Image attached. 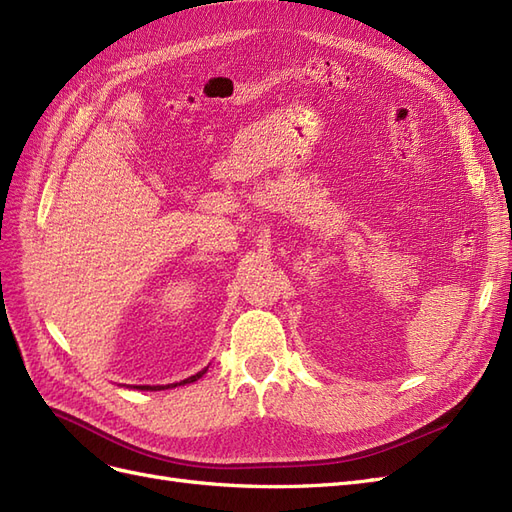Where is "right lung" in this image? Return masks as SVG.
I'll list each match as a JSON object with an SVG mask.
<instances>
[{"label":"right lung","mask_w":512,"mask_h":512,"mask_svg":"<svg viewBox=\"0 0 512 512\" xmlns=\"http://www.w3.org/2000/svg\"><path fill=\"white\" fill-rule=\"evenodd\" d=\"M205 371H207V367H205L203 371H198L196 376H190V378H185V380H181V382H175V384H166V386H149V384H138V386H134V389H138V391H162V389H175V386H183V384H190V382H196L198 378H203Z\"/></svg>","instance_id":"right-lung-1"}]
</instances>
